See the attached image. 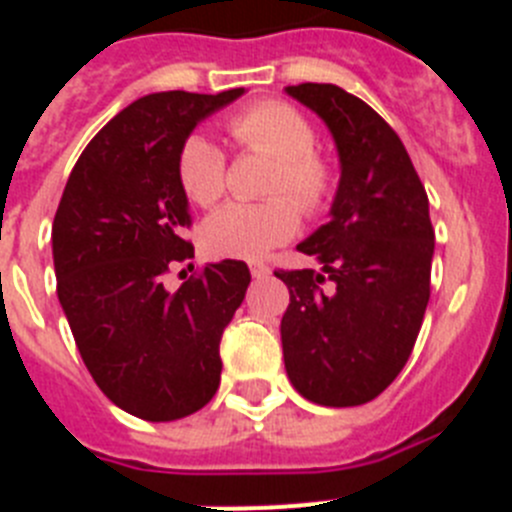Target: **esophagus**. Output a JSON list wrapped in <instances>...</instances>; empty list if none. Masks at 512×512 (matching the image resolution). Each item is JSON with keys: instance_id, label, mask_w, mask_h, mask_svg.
I'll use <instances>...</instances> for the list:
<instances>
[{"instance_id": "1", "label": "esophagus", "mask_w": 512, "mask_h": 512, "mask_svg": "<svg viewBox=\"0 0 512 512\" xmlns=\"http://www.w3.org/2000/svg\"><path fill=\"white\" fill-rule=\"evenodd\" d=\"M266 274H269V266L261 264V261H253V264H251V277L253 279H264Z\"/></svg>"}]
</instances>
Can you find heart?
<instances>
[{
    "instance_id": "1",
    "label": "heart",
    "mask_w": 512,
    "mask_h": 512,
    "mask_svg": "<svg viewBox=\"0 0 512 512\" xmlns=\"http://www.w3.org/2000/svg\"><path fill=\"white\" fill-rule=\"evenodd\" d=\"M241 146L277 158L269 194H289L305 212H318L333 197V169L315 148V130L297 107L279 99L256 102L230 120ZM179 182L184 194L207 207L225 192V156L215 140L194 133L179 151ZM292 199V200H293ZM291 200V201H292ZM288 197L266 202H230L207 217L202 243L220 259H261L300 228V212Z\"/></svg>"
}]
</instances>
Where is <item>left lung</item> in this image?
I'll return each mask as SVG.
<instances>
[{
    "mask_svg": "<svg viewBox=\"0 0 512 512\" xmlns=\"http://www.w3.org/2000/svg\"><path fill=\"white\" fill-rule=\"evenodd\" d=\"M284 92L325 122L341 164L330 220L297 246L320 269L277 271L289 289L284 369L305 400L354 408L395 382L423 325L436 246L428 194L364 99L336 84Z\"/></svg>",
    "mask_w": 512,
    "mask_h": 512,
    "instance_id": "obj_1",
    "label": "left lung"
}]
</instances>
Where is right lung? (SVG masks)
<instances>
[{
	"mask_svg": "<svg viewBox=\"0 0 512 512\" xmlns=\"http://www.w3.org/2000/svg\"><path fill=\"white\" fill-rule=\"evenodd\" d=\"M156 92L92 138L53 220L58 302L99 390L151 423L205 408L220 384V338L246 297L248 266L217 261L169 292V264L194 256L179 151L212 112L243 97Z\"/></svg>",
	"mask_w": 512,
	"mask_h": 512,
	"instance_id": "obj_1",
	"label": "right lung"
}]
</instances>
